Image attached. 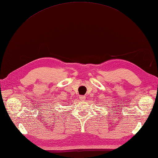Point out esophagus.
Listing matches in <instances>:
<instances>
[{"label":"esophagus","instance_id":"1","mask_svg":"<svg viewBox=\"0 0 158 158\" xmlns=\"http://www.w3.org/2000/svg\"><path fill=\"white\" fill-rule=\"evenodd\" d=\"M85 96H79V100H80V101H81V102H84L85 100Z\"/></svg>","mask_w":158,"mask_h":158}]
</instances>
